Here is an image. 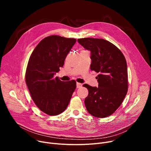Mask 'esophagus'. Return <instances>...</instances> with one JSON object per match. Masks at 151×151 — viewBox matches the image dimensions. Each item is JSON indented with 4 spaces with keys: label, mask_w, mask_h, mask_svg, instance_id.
I'll list each match as a JSON object with an SVG mask.
<instances>
[{
    "label": "esophagus",
    "mask_w": 151,
    "mask_h": 151,
    "mask_svg": "<svg viewBox=\"0 0 151 151\" xmlns=\"http://www.w3.org/2000/svg\"><path fill=\"white\" fill-rule=\"evenodd\" d=\"M82 86V84L79 83H76V88H80Z\"/></svg>",
    "instance_id": "obj_1"
}]
</instances>
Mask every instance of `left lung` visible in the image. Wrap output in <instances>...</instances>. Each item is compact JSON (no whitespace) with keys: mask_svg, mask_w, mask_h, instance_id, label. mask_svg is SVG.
Wrapping results in <instances>:
<instances>
[{"mask_svg":"<svg viewBox=\"0 0 151 151\" xmlns=\"http://www.w3.org/2000/svg\"><path fill=\"white\" fill-rule=\"evenodd\" d=\"M78 42L91 51V69L100 74L99 87L84 84L89 94L84 104L88 113L103 118L120 106L128 89L127 65L122 52L113 43L101 38H84Z\"/></svg>","mask_w":151,"mask_h":151,"instance_id":"1","label":"left lung"}]
</instances>
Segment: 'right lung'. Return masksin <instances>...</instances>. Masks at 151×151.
Returning <instances> with one entry per match:
<instances>
[{"label": "right lung", "instance_id": "1", "mask_svg": "<svg viewBox=\"0 0 151 151\" xmlns=\"http://www.w3.org/2000/svg\"><path fill=\"white\" fill-rule=\"evenodd\" d=\"M76 42L75 38L59 35L47 37L38 44L29 58L26 83L37 106L48 115L64 111L76 89L75 80L62 81L54 78Z\"/></svg>", "mask_w": 151, "mask_h": 151}]
</instances>
